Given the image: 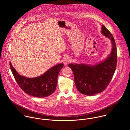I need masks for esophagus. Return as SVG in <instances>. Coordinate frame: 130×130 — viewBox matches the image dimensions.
Instances as JSON below:
<instances>
[{
  "label": "esophagus",
  "mask_w": 130,
  "mask_h": 130,
  "mask_svg": "<svg viewBox=\"0 0 130 130\" xmlns=\"http://www.w3.org/2000/svg\"><path fill=\"white\" fill-rule=\"evenodd\" d=\"M70 62H71V59H70V58H69V57L66 58L64 59V60H63L64 64L66 66L68 65V64L69 63H70Z\"/></svg>",
  "instance_id": "esophagus-1"
}]
</instances>
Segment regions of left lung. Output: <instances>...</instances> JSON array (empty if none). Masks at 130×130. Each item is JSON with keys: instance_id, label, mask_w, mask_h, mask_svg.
<instances>
[{"instance_id": "obj_1", "label": "left lung", "mask_w": 130, "mask_h": 130, "mask_svg": "<svg viewBox=\"0 0 130 130\" xmlns=\"http://www.w3.org/2000/svg\"><path fill=\"white\" fill-rule=\"evenodd\" d=\"M101 33L111 41L112 50L109 56L94 65L74 63L69 64L73 72L77 90L87 95H93L105 90L116 69L117 51L115 39L110 31L103 25Z\"/></svg>"}]
</instances>
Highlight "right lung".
Returning a JSON list of instances; mask_svg holds the SVG:
<instances>
[{
  "label": "right lung",
  "instance_id": "1",
  "mask_svg": "<svg viewBox=\"0 0 130 130\" xmlns=\"http://www.w3.org/2000/svg\"><path fill=\"white\" fill-rule=\"evenodd\" d=\"M10 67L14 78L20 88L27 94L37 98L49 96L56 91L57 76L63 67L61 63L50 68L43 74L29 78L19 74L10 62Z\"/></svg>",
  "mask_w": 130,
  "mask_h": 130
}]
</instances>
